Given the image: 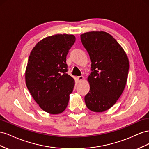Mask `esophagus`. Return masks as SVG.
Segmentation results:
<instances>
[{
    "label": "esophagus",
    "instance_id": "1",
    "mask_svg": "<svg viewBox=\"0 0 149 149\" xmlns=\"http://www.w3.org/2000/svg\"><path fill=\"white\" fill-rule=\"evenodd\" d=\"M77 79H78V81H79V82H82V80H84V76H82V75H81V76H79V77H77Z\"/></svg>",
    "mask_w": 149,
    "mask_h": 149
}]
</instances>
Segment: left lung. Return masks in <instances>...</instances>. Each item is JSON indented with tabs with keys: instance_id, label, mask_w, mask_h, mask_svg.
I'll return each mask as SVG.
<instances>
[{
	"instance_id": "1",
	"label": "left lung",
	"mask_w": 149,
	"mask_h": 149,
	"mask_svg": "<svg viewBox=\"0 0 149 149\" xmlns=\"http://www.w3.org/2000/svg\"><path fill=\"white\" fill-rule=\"evenodd\" d=\"M90 56V91L85 96L87 108L95 112L105 111L116 103L124 91L129 62L124 50L109 33L92 31L80 36Z\"/></svg>"
}]
</instances>
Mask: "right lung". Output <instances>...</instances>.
I'll return each mask as SVG.
<instances>
[{"label":"right lung","mask_w":149,"mask_h":149,"mask_svg":"<svg viewBox=\"0 0 149 149\" xmlns=\"http://www.w3.org/2000/svg\"><path fill=\"white\" fill-rule=\"evenodd\" d=\"M75 37L56 34L38 42L30 54L25 70V83L33 99L45 112H63L75 86L67 74V55Z\"/></svg>","instance_id":"obj_1"}]
</instances>
